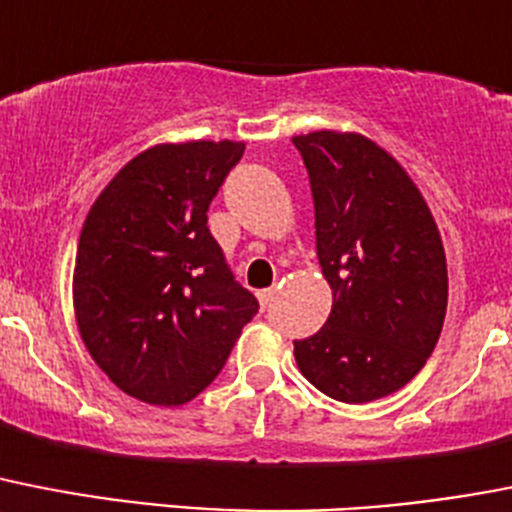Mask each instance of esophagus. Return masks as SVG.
Returning a JSON list of instances; mask_svg holds the SVG:
<instances>
[{
    "label": "esophagus",
    "instance_id": "esophagus-1",
    "mask_svg": "<svg viewBox=\"0 0 512 512\" xmlns=\"http://www.w3.org/2000/svg\"><path fill=\"white\" fill-rule=\"evenodd\" d=\"M274 292H277V290H274V287H266V290H259V292H256V295H259V303L264 305V308H266V305H269V303H272Z\"/></svg>",
    "mask_w": 512,
    "mask_h": 512
}]
</instances>
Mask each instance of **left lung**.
Wrapping results in <instances>:
<instances>
[{"label": "left lung", "mask_w": 512, "mask_h": 512, "mask_svg": "<svg viewBox=\"0 0 512 512\" xmlns=\"http://www.w3.org/2000/svg\"><path fill=\"white\" fill-rule=\"evenodd\" d=\"M292 144L308 168L318 264L334 292L323 329L295 342V360L331 399H381L412 381L443 331L438 225L412 178L370 139L313 131Z\"/></svg>", "instance_id": "8db88e82"}]
</instances>
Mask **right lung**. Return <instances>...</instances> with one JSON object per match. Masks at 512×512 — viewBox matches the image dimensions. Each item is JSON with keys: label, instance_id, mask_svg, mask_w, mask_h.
I'll return each mask as SVG.
<instances>
[{"label": "right lung", "instance_id": "right-lung-1", "mask_svg": "<svg viewBox=\"0 0 512 512\" xmlns=\"http://www.w3.org/2000/svg\"><path fill=\"white\" fill-rule=\"evenodd\" d=\"M243 142L157 144L116 173L82 225L74 310L98 368L144 404L178 406L225 368L259 300L207 212Z\"/></svg>", "mask_w": 512, "mask_h": 512}]
</instances>
